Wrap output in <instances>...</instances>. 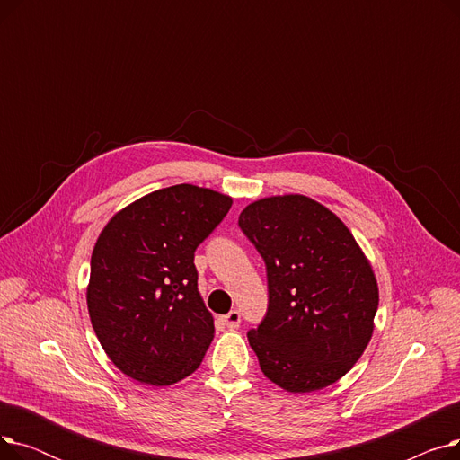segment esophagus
I'll list each match as a JSON object with an SVG mask.
<instances>
[{"instance_id":"obj_1","label":"esophagus","mask_w":460,"mask_h":460,"mask_svg":"<svg viewBox=\"0 0 460 460\" xmlns=\"http://www.w3.org/2000/svg\"><path fill=\"white\" fill-rule=\"evenodd\" d=\"M222 323H224V326H227L229 330L238 328V326H240V311H238V309H231V311L227 313V315L222 317Z\"/></svg>"}]
</instances>
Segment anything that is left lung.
I'll return each instance as SVG.
<instances>
[{
	"mask_svg": "<svg viewBox=\"0 0 460 460\" xmlns=\"http://www.w3.org/2000/svg\"><path fill=\"white\" fill-rule=\"evenodd\" d=\"M238 227L267 267L269 307L248 341L264 376L283 390H323L364 354L378 287L347 226L305 196L248 205Z\"/></svg>",
	"mask_w": 460,
	"mask_h": 460,
	"instance_id": "left-lung-1",
	"label": "left lung"
}]
</instances>
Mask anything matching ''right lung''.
Here are the masks:
<instances>
[{
  "instance_id": "obj_1",
  "label": "right lung",
  "mask_w": 460,
  "mask_h": 460,
  "mask_svg": "<svg viewBox=\"0 0 460 460\" xmlns=\"http://www.w3.org/2000/svg\"><path fill=\"white\" fill-rule=\"evenodd\" d=\"M233 201L191 184L156 190L117 212L91 255L87 307L110 359L134 380L175 384L214 337L193 253Z\"/></svg>"
}]
</instances>
